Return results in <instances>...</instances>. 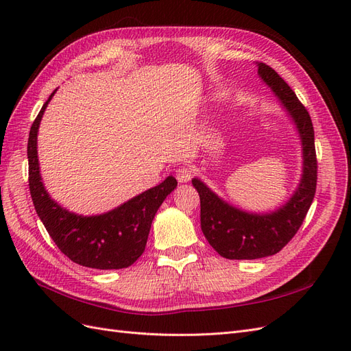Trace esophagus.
<instances>
[{
  "mask_svg": "<svg viewBox=\"0 0 351 351\" xmlns=\"http://www.w3.org/2000/svg\"><path fill=\"white\" fill-rule=\"evenodd\" d=\"M176 177L178 180V183H189L193 177V171L187 167H182V168L177 169Z\"/></svg>",
  "mask_w": 351,
  "mask_h": 351,
  "instance_id": "1",
  "label": "esophagus"
}]
</instances>
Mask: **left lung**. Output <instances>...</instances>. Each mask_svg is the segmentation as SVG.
<instances>
[{"mask_svg":"<svg viewBox=\"0 0 351 351\" xmlns=\"http://www.w3.org/2000/svg\"><path fill=\"white\" fill-rule=\"evenodd\" d=\"M259 77L289 112L302 142L303 169L293 196L272 212L256 214L230 205L199 178L192 184L200 197V227L209 244L226 259H259L278 253L289 243L309 210L316 192L317 162L311 115L280 74L256 62Z\"/></svg>","mask_w":351,"mask_h":351,"instance_id":"8db88e82","label":"left lung"}]
</instances>
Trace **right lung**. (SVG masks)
<instances>
[{
	"instance_id": "right-lung-1",
	"label": "right lung",
	"mask_w": 351,
	"mask_h": 351,
	"mask_svg": "<svg viewBox=\"0 0 351 351\" xmlns=\"http://www.w3.org/2000/svg\"><path fill=\"white\" fill-rule=\"evenodd\" d=\"M56 92L32 124L27 141L29 189L36 214L57 247L74 263L93 269L130 267L143 253L156 210L177 187V180L168 176L162 183L101 215L83 217L60 206L42 183L38 161L39 124Z\"/></svg>"
}]
</instances>
